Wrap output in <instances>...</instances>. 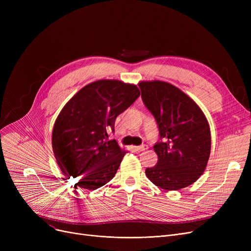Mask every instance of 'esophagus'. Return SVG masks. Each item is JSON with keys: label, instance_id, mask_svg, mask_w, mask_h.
Returning <instances> with one entry per match:
<instances>
[{"label": "esophagus", "instance_id": "esophagus-1", "mask_svg": "<svg viewBox=\"0 0 251 251\" xmlns=\"http://www.w3.org/2000/svg\"><path fill=\"white\" fill-rule=\"evenodd\" d=\"M133 149L136 151H143L149 149V147L147 146V144H142V146H138V147H133Z\"/></svg>", "mask_w": 251, "mask_h": 251}]
</instances>
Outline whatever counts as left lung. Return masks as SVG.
<instances>
[{"mask_svg":"<svg viewBox=\"0 0 251 251\" xmlns=\"http://www.w3.org/2000/svg\"><path fill=\"white\" fill-rule=\"evenodd\" d=\"M141 99L159 127L153 146L157 163L146 174L165 190L191 185L204 172L210 153V130L203 112L178 87L164 81L138 83Z\"/></svg>","mask_w":251,"mask_h":251,"instance_id":"left-lung-1","label":"left lung"}]
</instances>
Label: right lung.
Wrapping results in <instances>:
<instances>
[{"label": "right lung", "instance_id": "obj_1", "mask_svg": "<svg viewBox=\"0 0 251 251\" xmlns=\"http://www.w3.org/2000/svg\"><path fill=\"white\" fill-rule=\"evenodd\" d=\"M140 96L134 84L98 80L85 85L67 102L52 129L51 146L64 176L78 179L75 187L96 190L111 181L126 151L115 139L116 118Z\"/></svg>", "mask_w": 251, "mask_h": 251}]
</instances>
